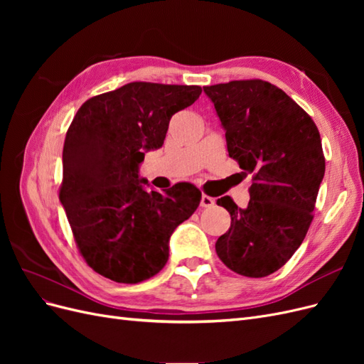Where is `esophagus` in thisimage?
I'll use <instances>...</instances> for the list:
<instances>
[{
	"mask_svg": "<svg viewBox=\"0 0 364 364\" xmlns=\"http://www.w3.org/2000/svg\"><path fill=\"white\" fill-rule=\"evenodd\" d=\"M214 203H215V202H214L213 197H209V196H206V194H202V199H200V206H202V208H211Z\"/></svg>",
	"mask_w": 364,
	"mask_h": 364,
	"instance_id": "1",
	"label": "esophagus"
}]
</instances>
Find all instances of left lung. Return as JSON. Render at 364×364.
<instances>
[{"mask_svg":"<svg viewBox=\"0 0 364 364\" xmlns=\"http://www.w3.org/2000/svg\"><path fill=\"white\" fill-rule=\"evenodd\" d=\"M226 130L229 156L252 174L249 205L229 196L217 203L230 214V228L217 240L225 266L247 278L279 270L313 222L325 156L311 117L266 80H232L203 86Z\"/></svg>","mask_w":364,"mask_h":364,"instance_id":"8db88e82","label":"left lung"}]
</instances>
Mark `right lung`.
Segmentation results:
<instances>
[{
	"label": "right lung",
	"mask_w": 364,
	"mask_h": 364,
	"mask_svg": "<svg viewBox=\"0 0 364 364\" xmlns=\"http://www.w3.org/2000/svg\"><path fill=\"white\" fill-rule=\"evenodd\" d=\"M202 94L196 85L132 82L86 100L63 144L59 199L75 246L94 272L123 284L159 273L173 230L202 199L190 182L164 193L142 188L144 150L164 144L171 117Z\"/></svg>",
	"instance_id": "1"
}]
</instances>
